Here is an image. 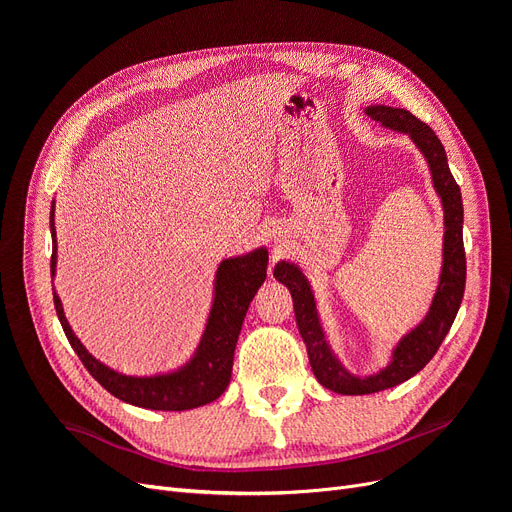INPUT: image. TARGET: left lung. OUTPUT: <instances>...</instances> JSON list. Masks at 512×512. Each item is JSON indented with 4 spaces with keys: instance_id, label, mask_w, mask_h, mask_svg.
<instances>
[{
    "instance_id": "left-lung-1",
    "label": "left lung",
    "mask_w": 512,
    "mask_h": 512,
    "mask_svg": "<svg viewBox=\"0 0 512 512\" xmlns=\"http://www.w3.org/2000/svg\"><path fill=\"white\" fill-rule=\"evenodd\" d=\"M371 119L380 121L382 126L393 128L397 132H406L412 141L423 151L429 162L433 185L442 196L444 205V265L440 275V286L436 297H433L427 318L418 327L401 339L395 348L393 363L382 369L380 374L369 378H354L348 371L335 361L324 333L318 322L314 294L303 273L290 265L280 262L273 269L275 280L288 286L294 303V316H297V327L305 342L309 365L314 369V376L324 389H331L342 395H367L391 389L401 382H406L414 374H418L438 352L440 344L451 329V324L459 312V305L466 290V250H463V203L461 190L451 175V168L446 162V151L427 123L416 119L406 108L393 106H369L365 111Z\"/></svg>"
}]
</instances>
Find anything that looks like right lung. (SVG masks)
I'll list each match as a JSON object with an SVG mask.
<instances>
[{"label": "right lung", "instance_id": "obj_1", "mask_svg": "<svg viewBox=\"0 0 512 512\" xmlns=\"http://www.w3.org/2000/svg\"><path fill=\"white\" fill-rule=\"evenodd\" d=\"M51 235H53V256H51V275H55L57 243H55V224L51 211ZM267 250H256L247 256L224 260L218 269L215 280V301L211 307V316L207 322V331L203 342L198 346L194 359L183 369L168 376L153 378H132L121 376L117 371L108 369L91 356L85 346L79 342L70 329L64 316V307L57 294L53 292V301L57 309V318L61 322L70 346L79 354L81 363L94 376L104 389L126 404L149 408V410H192L205 406L209 401L218 399L230 382L232 359H235L237 339L241 333V324L247 307H250L254 294L267 277Z\"/></svg>", "mask_w": 512, "mask_h": 512}]
</instances>
